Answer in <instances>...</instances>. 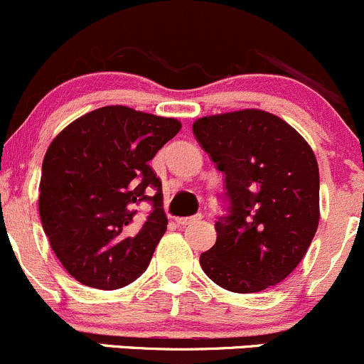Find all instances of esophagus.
<instances>
[{
  "label": "esophagus",
  "mask_w": 364,
  "mask_h": 364,
  "mask_svg": "<svg viewBox=\"0 0 364 364\" xmlns=\"http://www.w3.org/2000/svg\"><path fill=\"white\" fill-rule=\"evenodd\" d=\"M200 219H202V215L197 214V215H190V218H179V219H176V223H178V226L186 228V226L195 225V223H198Z\"/></svg>",
  "instance_id": "1"
}]
</instances>
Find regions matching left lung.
<instances>
[{
  "label": "left lung",
  "mask_w": 364,
  "mask_h": 364,
  "mask_svg": "<svg viewBox=\"0 0 364 364\" xmlns=\"http://www.w3.org/2000/svg\"><path fill=\"white\" fill-rule=\"evenodd\" d=\"M193 134L225 174L218 238L200 254L215 285L237 294L278 285L302 261L319 221V171L306 139L262 110L209 115Z\"/></svg>",
  "instance_id": "8db88e82"
}]
</instances>
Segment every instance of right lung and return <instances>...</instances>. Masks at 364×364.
<instances>
[{"label": "right lung", "instance_id": "obj_1", "mask_svg": "<svg viewBox=\"0 0 364 364\" xmlns=\"http://www.w3.org/2000/svg\"><path fill=\"white\" fill-rule=\"evenodd\" d=\"M181 124L129 107H102L51 141L43 161L39 215L51 249L79 283L115 290L150 264L166 233L162 183L149 166ZM141 201L152 210L139 225Z\"/></svg>", "mask_w": 364, "mask_h": 364}]
</instances>
